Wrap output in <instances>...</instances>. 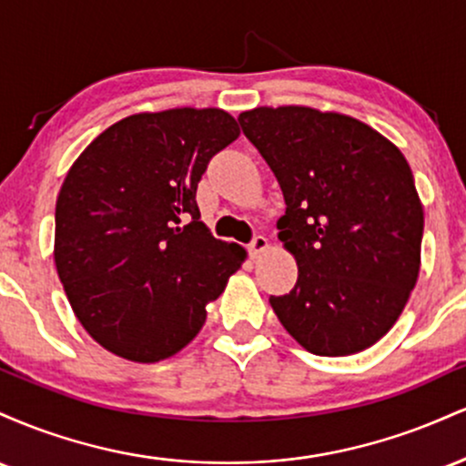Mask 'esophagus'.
I'll return each mask as SVG.
<instances>
[{
	"label": "esophagus",
	"instance_id": "obj_1",
	"mask_svg": "<svg viewBox=\"0 0 466 466\" xmlns=\"http://www.w3.org/2000/svg\"><path fill=\"white\" fill-rule=\"evenodd\" d=\"M267 245H269V240H267L263 234H256L254 238L249 240V245H248V249H249V256L251 258H256V256H260L263 254V251L267 249Z\"/></svg>",
	"mask_w": 466,
	"mask_h": 466
}]
</instances>
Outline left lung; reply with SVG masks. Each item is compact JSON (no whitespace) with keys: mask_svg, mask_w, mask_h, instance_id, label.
Masks as SVG:
<instances>
[{"mask_svg":"<svg viewBox=\"0 0 466 466\" xmlns=\"http://www.w3.org/2000/svg\"><path fill=\"white\" fill-rule=\"evenodd\" d=\"M238 122L280 184L278 238L298 260L296 287L271 309L315 355L368 349L419 278L422 206L408 159L355 117L311 106H258Z\"/></svg>","mask_w":466,"mask_h":466,"instance_id":"1","label":"left lung"}]
</instances>
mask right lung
I'll list each match as a JSON object with an SVG mask.
<instances>
[{"mask_svg": "<svg viewBox=\"0 0 466 466\" xmlns=\"http://www.w3.org/2000/svg\"><path fill=\"white\" fill-rule=\"evenodd\" d=\"M238 133L223 109L136 114L69 168L56 199L55 263L78 322L103 349L153 363L201 330L245 249L199 221L197 184Z\"/></svg>", "mask_w": 466, "mask_h": 466, "instance_id": "add662e5", "label": "right lung"}]
</instances>
